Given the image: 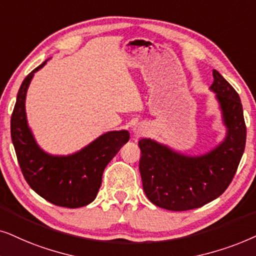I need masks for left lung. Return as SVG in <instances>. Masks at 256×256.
I'll use <instances>...</instances> for the list:
<instances>
[{
    "label": "left lung",
    "instance_id": "obj_1",
    "mask_svg": "<svg viewBox=\"0 0 256 256\" xmlns=\"http://www.w3.org/2000/svg\"><path fill=\"white\" fill-rule=\"evenodd\" d=\"M210 88L222 110L227 136L206 154L186 156L151 139H140L142 188L156 206L168 210L199 208L220 196L233 180L246 146L242 104L234 88L213 70Z\"/></svg>",
    "mask_w": 256,
    "mask_h": 256
}]
</instances>
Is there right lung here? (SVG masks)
Segmentation results:
<instances>
[{"label":"right lung","mask_w":256,"mask_h":256,"mask_svg":"<svg viewBox=\"0 0 256 256\" xmlns=\"http://www.w3.org/2000/svg\"><path fill=\"white\" fill-rule=\"evenodd\" d=\"M46 63V60L34 69L20 88L10 122L12 140L29 186L54 205L77 208L94 202L105 168L128 142L130 134L128 131L108 132L82 151L68 156H54L43 152L26 124L24 103L34 74Z\"/></svg>","instance_id":"add662e5"}]
</instances>
